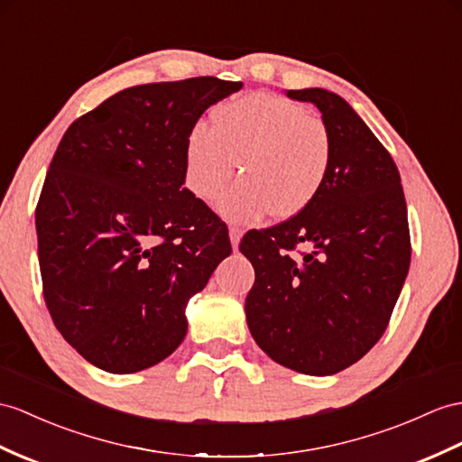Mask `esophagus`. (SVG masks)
Instances as JSON below:
<instances>
[{
	"mask_svg": "<svg viewBox=\"0 0 462 462\" xmlns=\"http://www.w3.org/2000/svg\"><path fill=\"white\" fill-rule=\"evenodd\" d=\"M241 237H243V229H239V227H229V239H231V245H233L235 251L239 249Z\"/></svg>",
	"mask_w": 462,
	"mask_h": 462,
	"instance_id": "esophagus-1",
	"label": "esophagus"
}]
</instances>
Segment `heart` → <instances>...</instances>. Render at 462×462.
I'll use <instances>...</instances> for the list:
<instances>
[{"mask_svg": "<svg viewBox=\"0 0 462 462\" xmlns=\"http://www.w3.org/2000/svg\"><path fill=\"white\" fill-rule=\"evenodd\" d=\"M243 178L219 201L223 217L253 223L308 209L333 162L331 133L310 107L273 94H249L211 111V129L196 125L184 144V184L211 201L237 171Z\"/></svg>", "mask_w": 462, "mask_h": 462, "instance_id": "1", "label": "heart"}]
</instances>
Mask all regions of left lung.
<instances>
[{
    "label": "left lung",
    "mask_w": 462,
    "mask_h": 462,
    "mask_svg": "<svg viewBox=\"0 0 462 462\" xmlns=\"http://www.w3.org/2000/svg\"><path fill=\"white\" fill-rule=\"evenodd\" d=\"M286 96L321 111L333 162L308 209L243 237L239 249L254 266L246 323L278 365L329 376L363 358L388 328L410 270L408 208L390 152L341 96L321 88ZM301 242L312 253L291 259Z\"/></svg>",
    "instance_id": "8db88e82"
}]
</instances>
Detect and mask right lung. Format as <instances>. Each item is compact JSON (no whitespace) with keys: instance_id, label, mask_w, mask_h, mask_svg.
Segmentation results:
<instances>
[{"instance_id":"add662e5","label":"right lung","mask_w":462,"mask_h":462,"mask_svg":"<svg viewBox=\"0 0 462 462\" xmlns=\"http://www.w3.org/2000/svg\"><path fill=\"white\" fill-rule=\"evenodd\" d=\"M241 88L199 76L121 89L52 156L35 211L42 296L64 339L106 373L172 355L188 300L231 254L225 225L182 188L184 144Z\"/></svg>"}]
</instances>
